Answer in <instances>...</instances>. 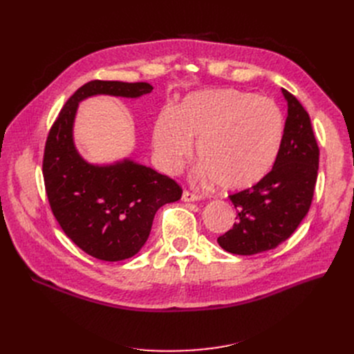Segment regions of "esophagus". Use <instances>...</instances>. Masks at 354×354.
Instances as JSON below:
<instances>
[{
	"instance_id": "34e87169",
	"label": "esophagus",
	"mask_w": 354,
	"mask_h": 354,
	"mask_svg": "<svg viewBox=\"0 0 354 354\" xmlns=\"http://www.w3.org/2000/svg\"><path fill=\"white\" fill-rule=\"evenodd\" d=\"M199 198H201L199 195H196V194H194L191 191H183V194H182V201H185V202H195Z\"/></svg>"
}]
</instances>
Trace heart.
<instances>
[{
  "label": "heart",
  "instance_id": "obj_1",
  "mask_svg": "<svg viewBox=\"0 0 354 354\" xmlns=\"http://www.w3.org/2000/svg\"><path fill=\"white\" fill-rule=\"evenodd\" d=\"M286 139V118L272 100L238 88L189 93L176 109H163L153 127V147L166 172L178 174L194 151L196 175L221 188L241 191L263 180Z\"/></svg>",
  "mask_w": 354,
  "mask_h": 354
}]
</instances>
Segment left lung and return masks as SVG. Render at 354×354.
<instances>
[{"mask_svg": "<svg viewBox=\"0 0 354 354\" xmlns=\"http://www.w3.org/2000/svg\"><path fill=\"white\" fill-rule=\"evenodd\" d=\"M281 91L288 106L281 153L263 180L230 195L236 222L218 244L231 254L274 250L291 236L311 205L320 151L306 109L290 91Z\"/></svg>", "mask_w": 354, "mask_h": 354, "instance_id": "8db88e82", "label": "left lung"}]
</instances>
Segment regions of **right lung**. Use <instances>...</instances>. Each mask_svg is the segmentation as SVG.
I'll return each instance as SVG.
<instances>
[{"instance_id": "obj_1", "label": "right lung", "mask_w": 354, "mask_h": 354, "mask_svg": "<svg viewBox=\"0 0 354 354\" xmlns=\"http://www.w3.org/2000/svg\"><path fill=\"white\" fill-rule=\"evenodd\" d=\"M152 90L143 82H88L66 102L47 136L43 176L51 211L74 244L103 261L138 254L156 211L180 199L182 188L132 159L110 165L86 162L73 139L77 106L97 95L136 99Z\"/></svg>"}]
</instances>
